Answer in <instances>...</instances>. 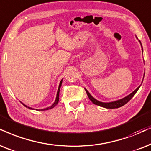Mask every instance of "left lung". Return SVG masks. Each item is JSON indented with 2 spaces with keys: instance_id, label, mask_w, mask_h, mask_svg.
<instances>
[{
  "instance_id": "1",
  "label": "left lung",
  "mask_w": 151,
  "mask_h": 151,
  "mask_svg": "<svg viewBox=\"0 0 151 151\" xmlns=\"http://www.w3.org/2000/svg\"><path fill=\"white\" fill-rule=\"evenodd\" d=\"M139 42H140L141 45H142V43H141L140 40H139ZM142 51H143V49H142ZM141 85L139 86L137 88V89H135L134 91H133L132 93H130V94L127 95V96L125 97V98L121 99V100H116V101H114V102H100V101L97 100L96 99H95L90 94L88 91H87L86 89L85 88V91L86 92L87 95H88V97L90 100L92 102L93 104H96V105H98L100 106H102V107H104V108H106V109H116V108H119L121 107V106L125 105L126 103H127L129 102V100H131L133 96L135 95V93L137 92V91H138L139 88H140Z\"/></svg>"
}]
</instances>
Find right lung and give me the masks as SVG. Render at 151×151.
<instances>
[{"label":"right lung","instance_id":"1","mask_svg":"<svg viewBox=\"0 0 151 151\" xmlns=\"http://www.w3.org/2000/svg\"><path fill=\"white\" fill-rule=\"evenodd\" d=\"M62 82H63V79L61 80V81H60V84H59V86H58V91H57V95H56V100H55V102H54V103H53V104H52V105H51V106H49V107H47V108H45V109H39V111H45V110H49V109H52V108H53L57 104H58V101H59V93H60V86H61V85H62ZM23 104H24V105L26 106V107H28V109H33V108H31V107H29V106H27L26 105V104H24V103H22ZM36 110H38V109H36Z\"/></svg>","mask_w":151,"mask_h":151}]
</instances>
